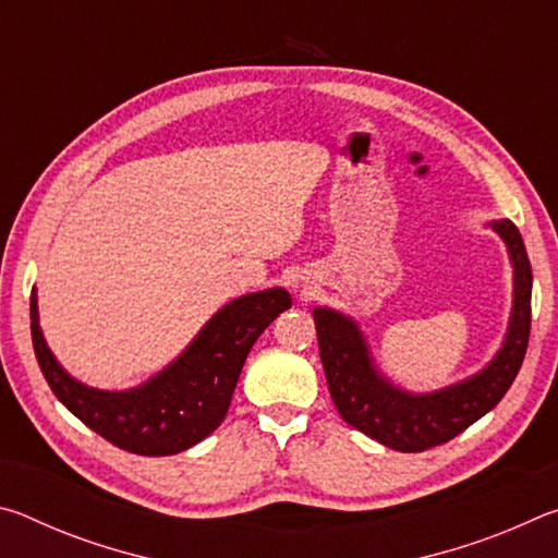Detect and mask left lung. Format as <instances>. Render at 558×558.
I'll list each match as a JSON object with an SVG mask.
<instances>
[{
  "mask_svg": "<svg viewBox=\"0 0 558 558\" xmlns=\"http://www.w3.org/2000/svg\"><path fill=\"white\" fill-rule=\"evenodd\" d=\"M487 226L505 241L512 263V313L502 347L468 379L426 393L403 389L379 369L354 317L332 307L313 310L319 356L339 415L386 448L421 452L456 438L502 401L524 362L532 327V266L512 221Z\"/></svg>",
  "mask_w": 558,
  "mask_h": 558,
  "instance_id": "1",
  "label": "left lung"
}]
</instances>
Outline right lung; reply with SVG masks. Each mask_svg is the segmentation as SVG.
Returning <instances> with one entry per match:
<instances>
[{
    "label": "right lung",
    "instance_id": "1",
    "mask_svg": "<svg viewBox=\"0 0 558 558\" xmlns=\"http://www.w3.org/2000/svg\"><path fill=\"white\" fill-rule=\"evenodd\" d=\"M290 305L286 288L248 292L226 302L162 372L122 391L96 389L63 369L44 339L36 288L32 339L46 381L75 418L135 456H174L221 426L251 347Z\"/></svg>",
    "mask_w": 558,
    "mask_h": 558
}]
</instances>
